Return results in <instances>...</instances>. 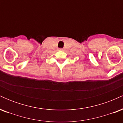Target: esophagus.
Returning <instances> with one entry per match:
<instances>
[{"instance_id":"1","label":"esophagus","mask_w":123,"mask_h":123,"mask_svg":"<svg viewBox=\"0 0 123 123\" xmlns=\"http://www.w3.org/2000/svg\"><path fill=\"white\" fill-rule=\"evenodd\" d=\"M59 50H62L63 49H59Z\"/></svg>"}]
</instances>
